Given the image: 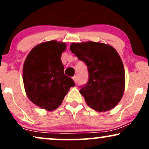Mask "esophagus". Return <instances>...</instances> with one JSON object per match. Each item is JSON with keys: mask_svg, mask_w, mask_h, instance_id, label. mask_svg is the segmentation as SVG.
I'll use <instances>...</instances> for the list:
<instances>
[{"mask_svg": "<svg viewBox=\"0 0 149 149\" xmlns=\"http://www.w3.org/2000/svg\"><path fill=\"white\" fill-rule=\"evenodd\" d=\"M73 81H74V83L76 84V83H77V76H73Z\"/></svg>", "mask_w": 149, "mask_h": 149, "instance_id": "obj_1", "label": "esophagus"}]
</instances>
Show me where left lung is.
I'll return each mask as SVG.
<instances>
[{"mask_svg":"<svg viewBox=\"0 0 149 149\" xmlns=\"http://www.w3.org/2000/svg\"><path fill=\"white\" fill-rule=\"evenodd\" d=\"M70 49L88 66V83L79 91L86 104L99 112L113 109L123 96L125 85L123 63L116 49L88 41L73 42Z\"/></svg>","mask_w":149,"mask_h":149,"instance_id":"1","label":"left lung"}]
</instances>
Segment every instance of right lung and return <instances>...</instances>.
Returning <instances> with one entry per match:
<instances>
[{"mask_svg": "<svg viewBox=\"0 0 149 149\" xmlns=\"http://www.w3.org/2000/svg\"><path fill=\"white\" fill-rule=\"evenodd\" d=\"M66 49L64 42L50 40L33 47L23 66V82L27 97L31 102L47 111L62 103L74 82L64 73L61 54Z\"/></svg>", "mask_w": 149, "mask_h": 149, "instance_id": "1", "label": "right lung"}]
</instances>
